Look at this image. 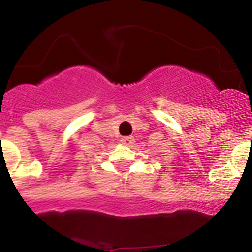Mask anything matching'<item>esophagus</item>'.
Returning <instances> with one entry per match:
<instances>
[{
	"mask_svg": "<svg viewBox=\"0 0 252 252\" xmlns=\"http://www.w3.org/2000/svg\"><path fill=\"white\" fill-rule=\"evenodd\" d=\"M121 142L126 146H130V145L134 144V138L133 136H124V138L121 139Z\"/></svg>",
	"mask_w": 252,
	"mask_h": 252,
	"instance_id": "1",
	"label": "esophagus"
}]
</instances>
